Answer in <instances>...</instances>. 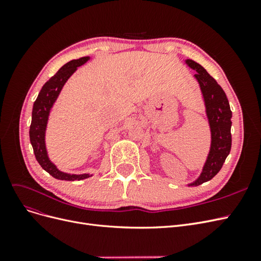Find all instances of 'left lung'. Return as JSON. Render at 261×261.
<instances>
[{
  "label": "left lung",
  "instance_id": "1",
  "mask_svg": "<svg viewBox=\"0 0 261 261\" xmlns=\"http://www.w3.org/2000/svg\"><path fill=\"white\" fill-rule=\"evenodd\" d=\"M186 64L196 70L195 78L200 86L211 132L210 151L199 177L188 186H198L215 177L231 151L232 111L226 94L206 69L193 60Z\"/></svg>",
  "mask_w": 261,
  "mask_h": 261
}]
</instances>
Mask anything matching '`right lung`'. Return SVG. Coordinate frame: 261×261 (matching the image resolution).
<instances>
[{
  "mask_svg": "<svg viewBox=\"0 0 261 261\" xmlns=\"http://www.w3.org/2000/svg\"><path fill=\"white\" fill-rule=\"evenodd\" d=\"M88 60L89 57H84L63 65L59 72L43 85L33 108L29 137L36 159L44 171L48 172L54 178L62 180H81L91 176L90 174H69V173L60 171L57 165H54L49 159L45 148L46 124H48L49 114L54 102L58 99L63 86L65 85L68 78L76 72L78 66H82Z\"/></svg>",
  "mask_w": 261,
  "mask_h": 261,
  "instance_id": "add662e5",
  "label": "right lung"
}]
</instances>
